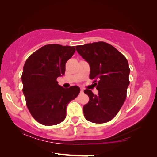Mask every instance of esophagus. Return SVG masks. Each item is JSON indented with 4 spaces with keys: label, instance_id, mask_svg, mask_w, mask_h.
Masks as SVG:
<instances>
[{
    "label": "esophagus",
    "instance_id": "esophagus-1",
    "mask_svg": "<svg viewBox=\"0 0 157 157\" xmlns=\"http://www.w3.org/2000/svg\"><path fill=\"white\" fill-rule=\"evenodd\" d=\"M81 94H82V93H83V89H81Z\"/></svg>",
    "mask_w": 157,
    "mask_h": 157
}]
</instances>
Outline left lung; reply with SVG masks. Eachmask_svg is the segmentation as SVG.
I'll return each mask as SVG.
<instances>
[{"mask_svg": "<svg viewBox=\"0 0 157 157\" xmlns=\"http://www.w3.org/2000/svg\"><path fill=\"white\" fill-rule=\"evenodd\" d=\"M81 57L90 66L89 77L96 79L98 90L94 95L91 90L84 93L89 101L83 106L86 119L96 124L111 121L119 112L126 97L129 85L130 69L125 56L106 42H96L76 46Z\"/></svg>", "mask_w": 157, "mask_h": 157, "instance_id": "obj_1", "label": "left lung"}]
</instances>
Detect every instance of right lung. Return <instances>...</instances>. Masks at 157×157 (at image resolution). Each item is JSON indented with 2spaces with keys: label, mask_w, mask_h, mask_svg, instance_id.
I'll use <instances>...</instances> for the list:
<instances>
[{
  "label": "right lung",
  "mask_w": 157,
  "mask_h": 157,
  "mask_svg": "<svg viewBox=\"0 0 157 157\" xmlns=\"http://www.w3.org/2000/svg\"><path fill=\"white\" fill-rule=\"evenodd\" d=\"M75 51L74 46L46 45L32 53L24 64L21 80L26 106L32 117L43 125L63 121L68 104L80 92L77 86L64 89L56 81L65 74L66 61Z\"/></svg>",
  "instance_id": "1"
}]
</instances>
